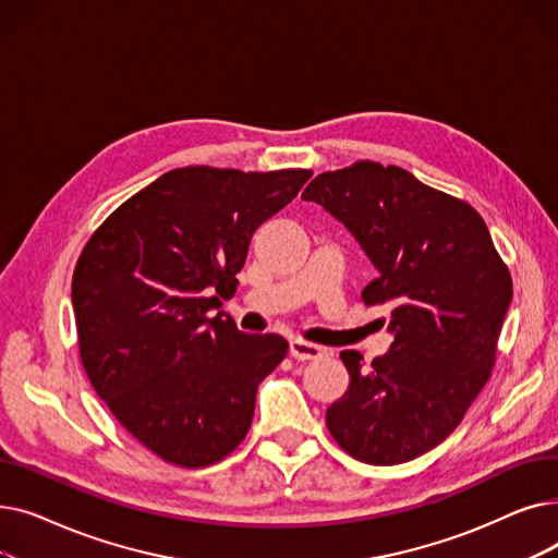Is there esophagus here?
Segmentation results:
<instances>
[{
	"label": "esophagus",
	"mask_w": 558,
	"mask_h": 558,
	"mask_svg": "<svg viewBox=\"0 0 558 558\" xmlns=\"http://www.w3.org/2000/svg\"><path fill=\"white\" fill-rule=\"evenodd\" d=\"M326 350L316 345V343H310V341H303V339H291L289 341V355L299 360V362H310V360H320L324 357Z\"/></svg>",
	"instance_id": "34e87169"
}]
</instances>
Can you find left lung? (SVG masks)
<instances>
[{
    "instance_id": "left-lung-1",
    "label": "left lung",
    "mask_w": 558,
    "mask_h": 558,
    "mask_svg": "<svg viewBox=\"0 0 558 558\" xmlns=\"http://www.w3.org/2000/svg\"><path fill=\"white\" fill-rule=\"evenodd\" d=\"M303 198L355 234L377 269L362 301L387 305L396 335L371 366L357 350L339 355L350 385L328 407V429L357 461H412L459 427L488 383L513 296L509 267L471 203L396 165L324 171Z\"/></svg>"
}]
</instances>
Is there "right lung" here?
Instances as JSON below:
<instances>
[{
    "instance_id": "obj_1",
    "label": "right lung",
    "mask_w": 558,
    "mask_h": 558,
    "mask_svg": "<svg viewBox=\"0 0 558 558\" xmlns=\"http://www.w3.org/2000/svg\"><path fill=\"white\" fill-rule=\"evenodd\" d=\"M310 169H171L87 240L72 276L78 355L120 425L162 461L205 468L248 434L257 385L284 357L280 335L226 314L253 232Z\"/></svg>"
}]
</instances>
